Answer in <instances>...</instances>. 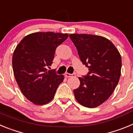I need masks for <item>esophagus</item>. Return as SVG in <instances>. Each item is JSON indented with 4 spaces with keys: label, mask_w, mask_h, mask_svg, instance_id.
Listing matches in <instances>:
<instances>
[{
    "label": "esophagus",
    "mask_w": 133,
    "mask_h": 133,
    "mask_svg": "<svg viewBox=\"0 0 133 133\" xmlns=\"http://www.w3.org/2000/svg\"><path fill=\"white\" fill-rule=\"evenodd\" d=\"M75 75H76L75 74H70V73H68V72H66V73H65L64 76H65L66 78H69V77H75Z\"/></svg>",
    "instance_id": "34e87169"
}]
</instances>
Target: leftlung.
<instances>
[{"label":"left lung","mask_w":133,"mask_h":133,"mask_svg":"<svg viewBox=\"0 0 133 133\" xmlns=\"http://www.w3.org/2000/svg\"><path fill=\"white\" fill-rule=\"evenodd\" d=\"M69 37L81 62L89 70L87 75L78 77L81 84L73 90L75 98L86 107H97L110 97L118 84L122 65L121 55L103 36L71 34Z\"/></svg>","instance_id":"1"}]
</instances>
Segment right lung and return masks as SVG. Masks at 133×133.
Masks as SVG:
<instances>
[{
  "label": "right lung",
  "mask_w": 133,
  "mask_h": 133,
  "mask_svg": "<svg viewBox=\"0 0 133 133\" xmlns=\"http://www.w3.org/2000/svg\"><path fill=\"white\" fill-rule=\"evenodd\" d=\"M68 36V34L38 32L26 36L16 46L12 56L14 75L24 97L34 104L51 101L64 80L63 75L48 68L57 46Z\"/></svg>",
  "instance_id": "obj_1"
}]
</instances>
